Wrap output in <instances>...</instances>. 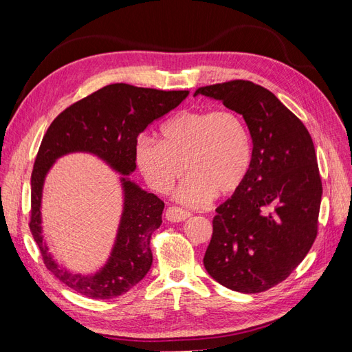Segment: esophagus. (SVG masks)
<instances>
[{
  "label": "esophagus",
  "mask_w": 352,
  "mask_h": 352,
  "mask_svg": "<svg viewBox=\"0 0 352 352\" xmlns=\"http://www.w3.org/2000/svg\"><path fill=\"white\" fill-rule=\"evenodd\" d=\"M190 216V212L188 210H184L180 207H168L166 210V219L168 221H184Z\"/></svg>",
  "instance_id": "34e87169"
}]
</instances>
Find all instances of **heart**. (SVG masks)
<instances>
[{
	"mask_svg": "<svg viewBox=\"0 0 352 352\" xmlns=\"http://www.w3.org/2000/svg\"><path fill=\"white\" fill-rule=\"evenodd\" d=\"M163 141L141 136L135 158L145 180L158 192H168L185 173L177 190L188 206L201 207L217 195H230L248 175L251 135L232 110H186L162 127Z\"/></svg>",
	"mask_w": 352,
	"mask_h": 352,
	"instance_id": "obj_1",
	"label": "heart"
}]
</instances>
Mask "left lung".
I'll return each instance as SVG.
<instances>
[{
  "instance_id": "left-lung-1",
  "label": "left lung",
  "mask_w": 352,
  "mask_h": 352,
  "mask_svg": "<svg viewBox=\"0 0 352 352\" xmlns=\"http://www.w3.org/2000/svg\"><path fill=\"white\" fill-rule=\"evenodd\" d=\"M242 114L252 138L248 175L216 208L204 267L232 291L258 294L285 280L313 247L322 179L307 127L250 80L198 88Z\"/></svg>"
}]
</instances>
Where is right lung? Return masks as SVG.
<instances>
[{
	"label": "right lung",
	"instance_id": "1",
	"mask_svg": "<svg viewBox=\"0 0 352 352\" xmlns=\"http://www.w3.org/2000/svg\"><path fill=\"white\" fill-rule=\"evenodd\" d=\"M188 91L107 85L61 111L42 138L30 176V221L45 267L78 294L92 300H111L141 282L153 264L151 235L162 225L164 202L126 176L136 168L135 145L148 124L163 117L188 97ZM98 155L124 175L125 202L120 230L108 264L92 276L67 272L52 260L41 239V186L55 160L69 152Z\"/></svg>",
	"mask_w": 352,
	"mask_h": 352
}]
</instances>
